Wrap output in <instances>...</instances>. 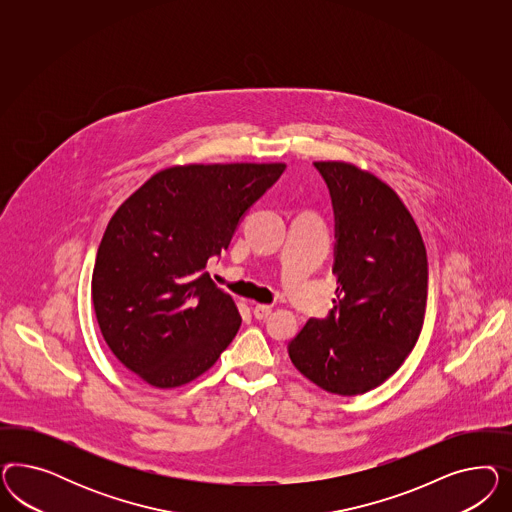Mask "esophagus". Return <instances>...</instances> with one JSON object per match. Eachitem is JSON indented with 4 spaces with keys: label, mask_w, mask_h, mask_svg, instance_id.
Masks as SVG:
<instances>
[{
    "label": "esophagus",
    "mask_w": 512,
    "mask_h": 512,
    "mask_svg": "<svg viewBox=\"0 0 512 512\" xmlns=\"http://www.w3.org/2000/svg\"><path fill=\"white\" fill-rule=\"evenodd\" d=\"M270 313H272V308L266 306V304H257V306L253 308V315H255V319H259V321L266 319Z\"/></svg>",
    "instance_id": "esophagus-1"
}]
</instances>
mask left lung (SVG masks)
Returning a JSON list of instances; mask_svg holds the SVG:
<instances>
[{"mask_svg": "<svg viewBox=\"0 0 512 512\" xmlns=\"http://www.w3.org/2000/svg\"><path fill=\"white\" fill-rule=\"evenodd\" d=\"M334 208V308L289 341L296 370L332 394L379 387L419 340L428 259L400 197L370 172L319 161Z\"/></svg>", "mask_w": 512, "mask_h": 512, "instance_id": "left-lung-1", "label": "left lung"}]
</instances>
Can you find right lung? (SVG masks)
Wrapping results in <instances>:
<instances>
[{
    "label": "right lung",
    "instance_id": "right-lung-1",
    "mask_svg": "<svg viewBox=\"0 0 512 512\" xmlns=\"http://www.w3.org/2000/svg\"><path fill=\"white\" fill-rule=\"evenodd\" d=\"M283 171V163L172 167L116 210L97 249L92 300L127 370L174 388L216 364L242 319L204 268Z\"/></svg>",
    "mask_w": 512,
    "mask_h": 512
}]
</instances>
